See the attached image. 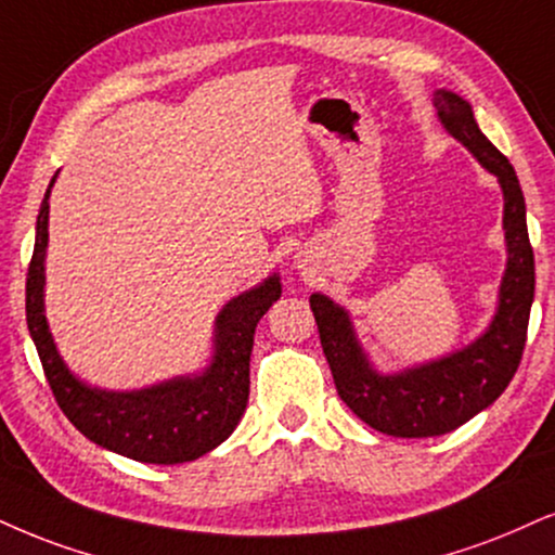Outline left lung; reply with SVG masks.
<instances>
[{
    "mask_svg": "<svg viewBox=\"0 0 555 555\" xmlns=\"http://www.w3.org/2000/svg\"><path fill=\"white\" fill-rule=\"evenodd\" d=\"M437 118L453 139L502 184L507 270L499 285V306L489 330L463 350L406 371H375L352 330L350 313L332 298L313 293L311 311L330 362L339 399L383 435L435 437L453 433L491 406L522 360L530 306L535 296V257L525 221V197L507 156L478 131L474 111L448 89L435 92Z\"/></svg>",
    "mask_w": 555,
    "mask_h": 555,
    "instance_id": "obj_1",
    "label": "left lung"
}]
</instances>
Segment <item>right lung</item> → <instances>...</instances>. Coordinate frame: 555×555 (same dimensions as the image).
<instances>
[{
    "label": "right lung",
    "instance_id": "1",
    "mask_svg": "<svg viewBox=\"0 0 555 555\" xmlns=\"http://www.w3.org/2000/svg\"><path fill=\"white\" fill-rule=\"evenodd\" d=\"M56 180V177H53ZM51 180V188H53ZM36 223V249L25 283L27 330L61 412L87 440L139 463L175 466L218 448L236 429L249 401V354L255 330L280 298V278L231 298L216 317L214 360L197 375L156 383L141 391H102L66 367L43 313L48 195Z\"/></svg>",
    "mask_w": 555,
    "mask_h": 555
}]
</instances>
